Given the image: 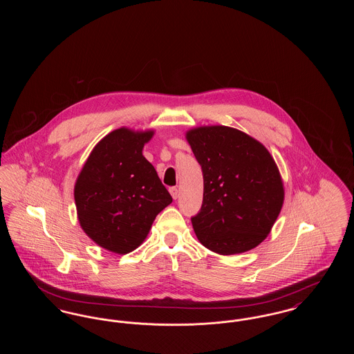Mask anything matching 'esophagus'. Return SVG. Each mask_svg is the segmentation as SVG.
Instances as JSON below:
<instances>
[{
  "label": "esophagus",
  "mask_w": 354,
  "mask_h": 354,
  "mask_svg": "<svg viewBox=\"0 0 354 354\" xmlns=\"http://www.w3.org/2000/svg\"><path fill=\"white\" fill-rule=\"evenodd\" d=\"M169 194L174 199H178V196H179V191L176 187H169Z\"/></svg>",
  "instance_id": "obj_1"
}]
</instances>
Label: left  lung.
<instances>
[{
    "label": "left lung",
    "instance_id": "left-lung-1",
    "mask_svg": "<svg viewBox=\"0 0 354 354\" xmlns=\"http://www.w3.org/2000/svg\"><path fill=\"white\" fill-rule=\"evenodd\" d=\"M187 140L203 171L202 208L191 218L199 241L220 254L257 247L284 202L281 176L270 152L227 126L194 129Z\"/></svg>",
    "mask_w": 354,
    "mask_h": 354
}]
</instances>
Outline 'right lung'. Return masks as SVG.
Returning a JSON list of instances; mask_svg holds the SVG:
<instances>
[{
  "mask_svg": "<svg viewBox=\"0 0 354 354\" xmlns=\"http://www.w3.org/2000/svg\"><path fill=\"white\" fill-rule=\"evenodd\" d=\"M153 131L118 129L87 158L74 187L81 227L111 252L138 248L156 215L172 202L151 163L142 155Z\"/></svg>",
  "mask_w": 354,
  "mask_h": 354,
  "instance_id": "right-lung-1",
  "label": "right lung"
}]
</instances>
